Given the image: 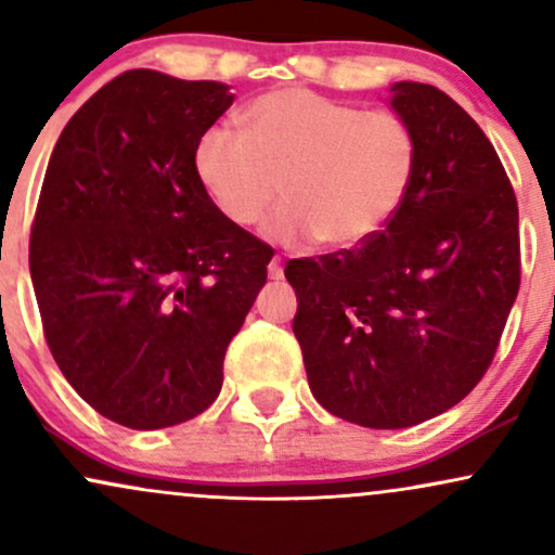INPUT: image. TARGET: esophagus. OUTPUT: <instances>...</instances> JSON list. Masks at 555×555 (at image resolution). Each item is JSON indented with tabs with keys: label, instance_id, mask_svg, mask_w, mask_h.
<instances>
[{
	"label": "esophagus",
	"instance_id": "1",
	"mask_svg": "<svg viewBox=\"0 0 555 555\" xmlns=\"http://www.w3.org/2000/svg\"><path fill=\"white\" fill-rule=\"evenodd\" d=\"M269 276L271 279H282L284 276V266H282V258L273 256L271 263H269Z\"/></svg>",
	"mask_w": 555,
	"mask_h": 555
}]
</instances>
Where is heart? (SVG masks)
<instances>
[{
    "label": "heart",
    "instance_id": "b5f03b06",
    "mask_svg": "<svg viewBox=\"0 0 555 555\" xmlns=\"http://www.w3.org/2000/svg\"><path fill=\"white\" fill-rule=\"evenodd\" d=\"M242 130H203L193 171L216 211L240 229L256 227L282 190L286 201L266 232L284 245H365L391 224L415 184L417 135L393 112L282 88L247 104Z\"/></svg>",
    "mask_w": 555,
    "mask_h": 555
}]
</instances>
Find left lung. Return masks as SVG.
<instances>
[{
    "instance_id": "8db88e82",
    "label": "left lung",
    "mask_w": 555,
    "mask_h": 555,
    "mask_svg": "<svg viewBox=\"0 0 555 555\" xmlns=\"http://www.w3.org/2000/svg\"><path fill=\"white\" fill-rule=\"evenodd\" d=\"M420 167L384 232L286 263L313 397L362 428H410L480 384L519 292V208L493 143L436 86L397 82Z\"/></svg>"
}]
</instances>
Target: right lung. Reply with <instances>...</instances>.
<instances>
[{"mask_svg":"<svg viewBox=\"0 0 555 555\" xmlns=\"http://www.w3.org/2000/svg\"><path fill=\"white\" fill-rule=\"evenodd\" d=\"M224 82L130 69L75 112L30 227L43 336L99 415L156 430L219 397L224 354L273 247L203 193L193 149L232 106Z\"/></svg>","mask_w":555,"mask_h":555,"instance_id":"add662e5","label":"right lung"}]
</instances>
